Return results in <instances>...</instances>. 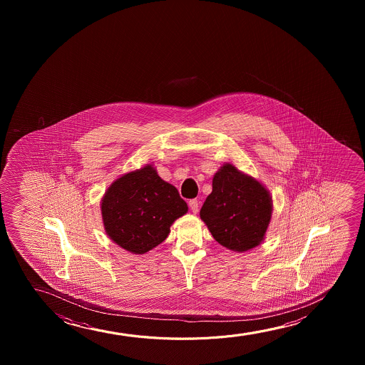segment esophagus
<instances>
[{"label": "esophagus", "mask_w": 365, "mask_h": 365, "mask_svg": "<svg viewBox=\"0 0 365 365\" xmlns=\"http://www.w3.org/2000/svg\"><path fill=\"white\" fill-rule=\"evenodd\" d=\"M190 208L193 213H197L198 210H200V203H198V200H190Z\"/></svg>", "instance_id": "34e87169"}]
</instances>
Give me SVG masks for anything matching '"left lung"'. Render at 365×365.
Listing matches in <instances>:
<instances>
[{"instance_id": "left-lung-1", "label": "left lung", "mask_w": 365, "mask_h": 365, "mask_svg": "<svg viewBox=\"0 0 365 365\" xmlns=\"http://www.w3.org/2000/svg\"><path fill=\"white\" fill-rule=\"evenodd\" d=\"M212 187L200 215L213 238L238 253L258 247L272 220L269 190L230 163L220 167Z\"/></svg>"}]
</instances>
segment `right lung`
I'll return each mask as SVG.
<instances>
[{"label":"right lung","instance_id":"add662e5","mask_svg":"<svg viewBox=\"0 0 365 365\" xmlns=\"http://www.w3.org/2000/svg\"><path fill=\"white\" fill-rule=\"evenodd\" d=\"M187 212L177 188L162 180L152 165L120 175L101 200L106 235L133 255L160 245L173 222Z\"/></svg>","mask_w":365,"mask_h":365}]
</instances>
